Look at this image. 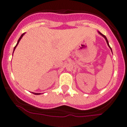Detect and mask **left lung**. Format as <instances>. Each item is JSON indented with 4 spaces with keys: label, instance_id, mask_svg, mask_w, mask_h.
I'll use <instances>...</instances> for the list:
<instances>
[{
    "label": "left lung",
    "instance_id": "1",
    "mask_svg": "<svg viewBox=\"0 0 127 127\" xmlns=\"http://www.w3.org/2000/svg\"><path fill=\"white\" fill-rule=\"evenodd\" d=\"M98 32H99V34H101V36H103V37H104V38H105V39H106V42H107V44L108 46H109V47H110V50H111V51H112V49H111V47H110V46H109V42H108V40H107V37H106V36H104V34H102V33H101V32H99V31H98Z\"/></svg>",
    "mask_w": 127,
    "mask_h": 127
}]
</instances>
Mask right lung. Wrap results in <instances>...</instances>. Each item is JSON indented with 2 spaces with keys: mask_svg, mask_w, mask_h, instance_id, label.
I'll list each match as a JSON object with an SVG mask.
<instances>
[{
  "mask_svg": "<svg viewBox=\"0 0 127 127\" xmlns=\"http://www.w3.org/2000/svg\"><path fill=\"white\" fill-rule=\"evenodd\" d=\"M25 34V32H24L23 34H21V36H20V37L19 38V39H18V42H17V45H16L15 46V47H14V49H13V52H14V51H15V49H16V47H17V45L18 44V43H19V42H20V41L21 40V39L22 38V37L23 36V35ZM34 95H40V94L41 93H34Z\"/></svg>",
  "mask_w": 127,
  "mask_h": 127,
  "instance_id": "add662e5",
  "label": "right lung"
}]
</instances>
